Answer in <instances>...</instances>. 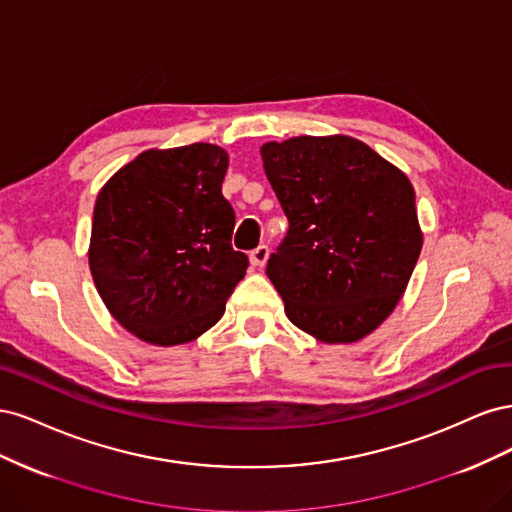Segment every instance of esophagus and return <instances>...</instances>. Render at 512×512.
<instances>
[{
	"label": "esophagus",
	"mask_w": 512,
	"mask_h": 512,
	"mask_svg": "<svg viewBox=\"0 0 512 512\" xmlns=\"http://www.w3.org/2000/svg\"><path fill=\"white\" fill-rule=\"evenodd\" d=\"M250 258H252V265L254 267H265V262L269 258V245H265V243L258 245L256 250H252Z\"/></svg>",
	"instance_id": "34e87169"
}]
</instances>
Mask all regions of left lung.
I'll use <instances>...</instances> for the list:
<instances>
[{"label":"left lung","mask_w":512,"mask_h":512,"mask_svg":"<svg viewBox=\"0 0 512 512\" xmlns=\"http://www.w3.org/2000/svg\"><path fill=\"white\" fill-rule=\"evenodd\" d=\"M288 232L267 260L292 324L329 344L374 331L421 254L408 177L350 136H299L260 149Z\"/></svg>","instance_id":"8db88e82"}]
</instances>
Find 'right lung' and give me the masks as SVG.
Returning a JSON list of instances; mask_svg holds the SVG:
<instances>
[{"label": "right lung", "mask_w": 512, "mask_h": 512, "mask_svg": "<svg viewBox=\"0 0 512 512\" xmlns=\"http://www.w3.org/2000/svg\"><path fill=\"white\" fill-rule=\"evenodd\" d=\"M226 151L194 143L145 151L108 179L89 267L108 312L143 342L177 346L218 322L250 258L232 247Z\"/></svg>", "instance_id": "1"}]
</instances>
